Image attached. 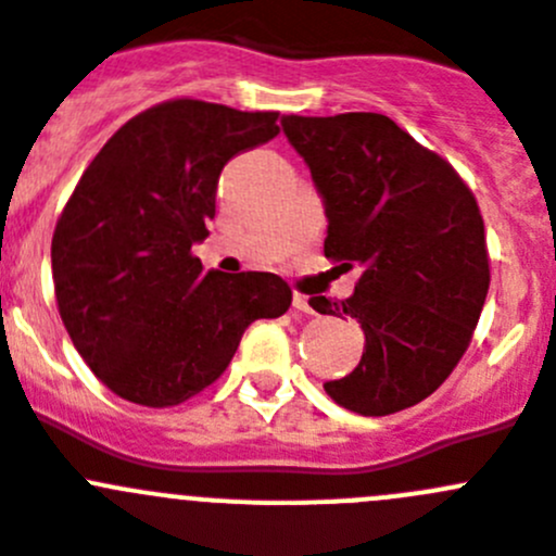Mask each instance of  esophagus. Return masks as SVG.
I'll return each instance as SVG.
<instances>
[{
	"label": "esophagus",
	"instance_id": "1",
	"mask_svg": "<svg viewBox=\"0 0 556 556\" xmlns=\"http://www.w3.org/2000/svg\"><path fill=\"white\" fill-rule=\"evenodd\" d=\"M293 307L299 309V313H307V315L315 313L313 304H309V299L304 293H293Z\"/></svg>",
	"mask_w": 556,
	"mask_h": 556
}]
</instances>
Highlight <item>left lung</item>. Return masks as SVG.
Segmentation results:
<instances>
[{
    "label": "left lung",
    "mask_w": 556,
    "mask_h": 556,
    "mask_svg": "<svg viewBox=\"0 0 556 556\" xmlns=\"http://www.w3.org/2000/svg\"><path fill=\"white\" fill-rule=\"evenodd\" d=\"M282 128L326 202V257L362 266L351 299H309L365 331L359 367L326 395L365 417L417 406L466 354L489 295L480 205L447 159L387 114H288Z\"/></svg>",
    "instance_id": "8db88e82"
}]
</instances>
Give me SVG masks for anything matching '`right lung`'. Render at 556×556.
<instances>
[{"label":"right lung","mask_w":556,"mask_h":556,"mask_svg":"<svg viewBox=\"0 0 556 556\" xmlns=\"http://www.w3.org/2000/svg\"><path fill=\"white\" fill-rule=\"evenodd\" d=\"M279 112L173 98L112 134L51 238L60 318L123 401L169 408L230 365L243 331L279 318L293 290L268 271H202L191 247L216 216L227 161L279 134Z\"/></svg>","instance_id":"obj_1"}]
</instances>
